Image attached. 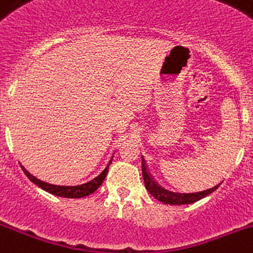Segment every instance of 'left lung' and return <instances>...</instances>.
<instances>
[{"label":"left lung","instance_id":"left-lung-1","mask_svg":"<svg viewBox=\"0 0 253 253\" xmlns=\"http://www.w3.org/2000/svg\"><path fill=\"white\" fill-rule=\"evenodd\" d=\"M142 174H143L144 185H146V189L149 192V194H151L154 199L169 205L192 204V203L198 202V200L203 199V198H205L207 195L211 194L212 192H215V190L219 188L220 184H221L219 183L217 185L212 186V188L207 189V190H203V192H198V193L170 192V190H168V189L159 185V184L152 178L151 173H149L148 168H147L146 161H144L143 157H142Z\"/></svg>","mask_w":253,"mask_h":253}]
</instances>
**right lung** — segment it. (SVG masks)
<instances>
[{
    "mask_svg": "<svg viewBox=\"0 0 253 253\" xmlns=\"http://www.w3.org/2000/svg\"><path fill=\"white\" fill-rule=\"evenodd\" d=\"M112 158H114V156L111 157V159L109 161L107 166L105 167V169L99 174V175H96L95 178H92L91 180L86 181V183L80 184V185H54V184H49V183H45V181L41 180V179H37L36 176L32 175V174L29 173L23 166H21V168L22 170L24 171V174L27 175V178H28L32 183L38 185L39 188H42L43 190H45V192L50 193V194L53 195H56V197L78 199V198L87 197V195L92 194L96 189H99V186L104 183L105 178H106V174L107 171H109Z\"/></svg>",
    "mask_w": 253,
    "mask_h": 253,
    "instance_id": "right-lung-1",
    "label": "right lung"
}]
</instances>
